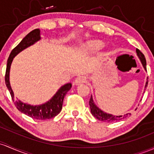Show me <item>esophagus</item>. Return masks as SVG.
Instances as JSON below:
<instances>
[{"instance_id": "obj_1", "label": "esophagus", "mask_w": 154, "mask_h": 154, "mask_svg": "<svg viewBox=\"0 0 154 154\" xmlns=\"http://www.w3.org/2000/svg\"><path fill=\"white\" fill-rule=\"evenodd\" d=\"M86 82L85 77H84V76H79V77H77V78L75 79V80H74V84L78 85H80V84L84 83V82Z\"/></svg>"}]
</instances>
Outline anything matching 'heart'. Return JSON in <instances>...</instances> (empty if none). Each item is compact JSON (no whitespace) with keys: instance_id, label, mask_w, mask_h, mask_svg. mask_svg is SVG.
Wrapping results in <instances>:
<instances>
[{"instance_id":"1","label":"heart","mask_w":154,"mask_h":154,"mask_svg":"<svg viewBox=\"0 0 154 154\" xmlns=\"http://www.w3.org/2000/svg\"><path fill=\"white\" fill-rule=\"evenodd\" d=\"M104 47V43L101 41H91L87 45V48L91 50H99Z\"/></svg>"}]
</instances>
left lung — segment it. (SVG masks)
Listing matches in <instances>:
<instances>
[{
    "label": "left lung",
    "instance_id": "1",
    "mask_svg": "<svg viewBox=\"0 0 154 154\" xmlns=\"http://www.w3.org/2000/svg\"><path fill=\"white\" fill-rule=\"evenodd\" d=\"M137 54L138 57H139L140 61H141L142 64H143V67H144L145 70H146V58H145L144 55L140 52V50L137 49L136 50ZM148 79V78H147ZM148 80H147L146 86H145V88L146 89V87L148 86ZM89 105H90V108H91V114L94 116L96 118H97L98 120L101 121H104V122H107V123H111V122H115V121H120V120H122L124 118H126L128 116V115L129 113H127V114H125L124 116H113L112 114H109V113H106L104 112H103L102 110H101L97 106L94 104V100H93L92 96H91L90 101H89Z\"/></svg>",
    "mask_w": 154,
    "mask_h": 154
}]
</instances>
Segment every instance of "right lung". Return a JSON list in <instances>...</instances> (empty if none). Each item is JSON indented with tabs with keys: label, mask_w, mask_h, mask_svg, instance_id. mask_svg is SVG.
I'll list each match as a JSON object with an SVG mask.
<instances>
[{
	"label": "right lung",
	"mask_w": 154,
	"mask_h": 154,
	"mask_svg": "<svg viewBox=\"0 0 154 154\" xmlns=\"http://www.w3.org/2000/svg\"><path fill=\"white\" fill-rule=\"evenodd\" d=\"M40 39H41L40 30L35 29L30 31L27 36H25V38L20 42L19 45L13 49L7 60L6 74H5V82H6V87L9 91L10 94L12 98L13 102H14L15 106L17 108L18 110L30 118H34V119L47 120L55 117L61 111L64 97H65L66 93L72 88V83H67L60 87L56 92V94L47 102L41 104V105L33 106L23 103L20 100L14 99V92L11 89L9 82L10 67H11V64L12 63V60L14 57L20 52L25 50V48L30 47V45H33V44H35Z\"/></svg>",
	"instance_id": "add662e5"
}]
</instances>
